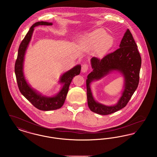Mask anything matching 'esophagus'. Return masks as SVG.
<instances>
[{"label":"esophagus","instance_id":"34e87169","mask_svg":"<svg viewBox=\"0 0 157 157\" xmlns=\"http://www.w3.org/2000/svg\"><path fill=\"white\" fill-rule=\"evenodd\" d=\"M88 65L87 64H84L83 65L82 67V69H81V71H82L83 73H85L88 71Z\"/></svg>","mask_w":157,"mask_h":157}]
</instances>
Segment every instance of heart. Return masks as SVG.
<instances>
[{
  "instance_id": "b5f03b06",
  "label": "heart",
  "mask_w": 157,
  "mask_h": 157,
  "mask_svg": "<svg viewBox=\"0 0 157 157\" xmlns=\"http://www.w3.org/2000/svg\"><path fill=\"white\" fill-rule=\"evenodd\" d=\"M113 42V37L108 35L106 30L99 28L87 34L82 39L81 46L85 50H94L99 56H103L111 48Z\"/></svg>"
}]
</instances>
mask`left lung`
Wrapping results in <instances>:
<instances>
[{
  "instance_id": "1",
  "label": "left lung",
  "mask_w": 157,
  "mask_h": 157,
  "mask_svg": "<svg viewBox=\"0 0 157 157\" xmlns=\"http://www.w3.org/2000/svg\"><path fill=\"white\" fill-rule=\"evenodd\" d=\"M93 71L86 81L88 105L91 111L100 115H109L127 105L136 90L140 80L141 58L131 32L128 29L121 42L120 48L108 54L102 59L93 57L90 59ZM113 71H117L124 78L123 91L118 102L108 106L99 103L93 97L91 82L103 78Z\"/></svg>"
}]
</instances>
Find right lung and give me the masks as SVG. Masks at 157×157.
Returning <instances> with one entry per match:
<instances>
[{"label":"right lung","mask_w":157,"mask_h":157,"mask_svg":"<svg viewBox=\"0 0 157 157\" xmlns=\"http://www.w3.org/2000/svg\"><path fill=\"white\" fill-rule=\"evenodd\" d=\"M52 22H37L33 24L21 43L16 60L15 72L18 88L23 95L38 109L42 111H52L60 108L66 99L69 87L73 78L81 72V66L77 65L71 69L63 74L60 77L59 83L62 85L59 92L52 97H46L42 95L37 90L32 88L26 81L23 74V63L25 55L30 43L34 28L39 25H52Z\"/></svg>","instance_id":"add662e5"}]
</instances>
